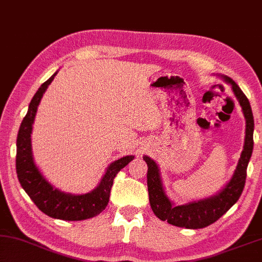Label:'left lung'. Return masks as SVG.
<instances>
[{
	"label": "left lung",
	"instance_id": "obj_1",
	"mask_svg": "<svg viewBox=\"0 0 262 262\" xmlns=\"http://www.w3.org/2000/svg\"><path fill=\"white\" fill-rule=\"evenodd\" d=\"M222 78L225 79V81L231 84L232 92L235 93L237 99H238L246 119L244 149L242 151L234 177L230 180V182L226 185V188L220 193L213 197L203 199V201L199 202L185 204V205L174 206L164 191L157 164L149 157H143L147 165L146 182L152 211L160 220L167 221L173 226L189 228V229H199V228L210 226L229 210L238 201L242 192H243L247 165H249L252 150H253V115H252L249 99L245 96V94L242 92L238 84L231 78Z\"/></svg>",
	"mask_w": 262,
	"mask_h": 262
}]
</instances>
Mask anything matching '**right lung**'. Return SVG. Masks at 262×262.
<instances>
[{"instance_id": "obj_1", "label": "right lung", "mask_w": 262, "mask_h": 262, "mask_svg": "<svg viewBox=\"0 0 262 262\" xmlns=\"http://www.w3.org/2000/svg\"><path fill=\"white\" fill-rule=\"evenodd\" d=\"M56 73L41 84L39 90L33 96L28 106V111L19 128L17 136L16 170L19 182L23 189L35 204L40 211L48 216L66 221H79L94 217L106 207L110 199L113 180L117 174L134 159L133 156L122 157L112 163L104 175L98 187L92 192L85 194H74L60 192L54 189L47 181L34 164L32 156L31 134L32 125L36 115L37 105L42 96L54 80Z\"/></svg>"}]
</instances>
